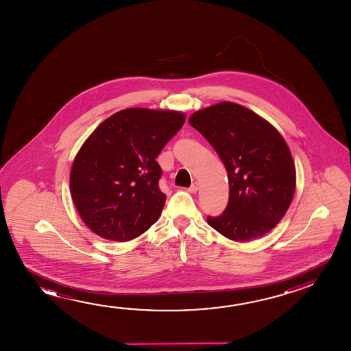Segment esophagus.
I'll return each instance as SVG.
<instances>
[{
	"label": "esophagus",
	"instance_id": "esophagus-1",
	"mask_svg": "<svg viewBox=\"0 0 351 351\" xmlns=\"http://www.w3.org/2000/svg\"><path fill=\"white\" fill-rule=\"evenodd\" d=\"M187 191L191 192V193H195V192L198 191V184H197V182H193V184H191L190 189Z\"/></svg>",
	"mask_w": 351,
	"mask_h": 351
}]
</instances>
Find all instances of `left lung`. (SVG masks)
<instances>
[{"label": "left lung", "mask_w": 351, "mask_h": 351, "mask_svg": "<svg viewBox=\"0 0 351 351\" xmlns=\"http://www.w3.org/2000/svg\"><path fill=\"white\" fill-rule=\"evenodd\" d=\"M224 162L229 202L208 224L234 241H251L271 230L293 199L296 173L293 156L274 127L251 110L220 103L190 117Z\"/></svg>", "instance_id": "left-lung-1"}]
</instances>
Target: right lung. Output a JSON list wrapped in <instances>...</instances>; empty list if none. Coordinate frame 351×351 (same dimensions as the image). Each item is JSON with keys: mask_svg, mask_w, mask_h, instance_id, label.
<instances>
[{"mask_svg": "<svg viewBox=\"0 0 351 351\" xmlns=\"http://www.w3.org/2000/svg\"><path fill=\"white\" fill-rule=\"evenodd\" d=\"M176 111L133 108L116 112L90 134L69 176L72 199L88 228L111 241H130L160 217L165 195L156 160L184 123Z\"/></svg>", "mask_w": 351, "mask_h": 351, "instance_id": "1", "label": "right lung"}]
</instances>
